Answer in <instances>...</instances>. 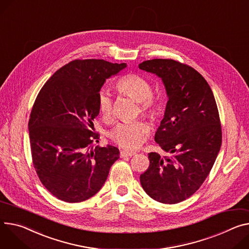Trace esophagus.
<instances>
[{
    "label": "esophagus",
    "mask_w": 249,
    "mask_h": 249,
    "mask_svg": "<svg viewBox=\"0 0 249 249\" xmlns=\"http://www.w3.org/2000/svg\"><path fill=\"white\" fill-rule=\"evenodd\" d=\"M135 154H136V152H133V151H127V150H122L120 152V156L121 158H124V157H132L134 156Z\"/></svg>",
    "instance_id": "34e87169"
}]
</instances>
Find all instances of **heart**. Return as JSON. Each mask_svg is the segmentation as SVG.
<instances>
[{
    "instance_id": "1",
    "label": "heart",
    "mask_w": 249,
    "mask_h": 249,
    "mask_svg": "<svg viewBox=\"0 0 249 249\" xmlns=\"http://www.w3.org/2000/svg\"><path fill=\"white\" fill-rule=\"evenodd\" d=\"M116 89L122 95L128 96L138 104L137 114L152 117L158 109L157 100L152 94L151 84L137 73H128L116 83ZM98 109L104 119L110 120L113 115V100L109 93L101 91L98 94ZM149 131V125L143 120L120 123L113 129L110 139L126 149L137 148Z\"/></svg>"
}]
</instances>
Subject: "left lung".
<instances>
[{"label": "left lung", "instance_id": "left-lung-1", "mask_svg": "<svg viewBox=\"0 0 249 249\" xmlns=\"http://www.w3.org/2000/svg\"><path fill=\"white\" fill-rule=\"evenodd\" d=\"M139 69L162 78L168 95L155 141L168 156L148 154L150 165L140 176L149 196L178 203L205 182L221 146L218 110L207 80L193 67L174 59L145 60Z\"/></svg>", "mask_w": 249, "mask_h": 249}]
</instances>
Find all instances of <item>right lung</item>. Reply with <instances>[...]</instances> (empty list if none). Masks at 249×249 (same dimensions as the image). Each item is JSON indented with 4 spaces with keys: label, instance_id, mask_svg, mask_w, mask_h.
Segmentation results:
<instances>
[{
    "label": "right lung",
    "instance_id": "add662e5",
    "mask_svg": "<svg viewBox=\"0 0 249 249\" xmlns=\"http://www.w3.org/2000/svg\"><path fill=\"white\" fill-rule=\"evenodd\" d=\"M126 63L75 59L59 69L40 89L34 103L29 135L35 170L53 196L80 202L99 192L119 150L99 142L93 120L99 114L98 94L107 78Z\"/></svg>",
    "mask_w": 249,
    "mask_h": 249
}]
</instances>
